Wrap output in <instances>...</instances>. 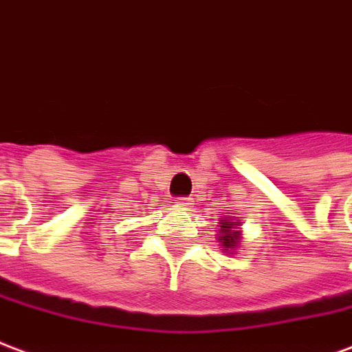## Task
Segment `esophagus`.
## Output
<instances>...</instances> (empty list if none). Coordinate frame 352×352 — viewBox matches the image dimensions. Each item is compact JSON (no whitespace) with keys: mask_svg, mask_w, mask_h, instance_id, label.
<instances>
[{"mask_svg":"<svg viewBox=\"0 0 352 352\" xmlns=\"http://www.w3.org/2000/svg\"><path fill=\"white\" fill-rule=\"evenodd\" d=\"M178 204H179V206L191 208V204H193V199H189V197H184V199H179Z\"/></svg>","mask_w":352,"mask_h":352,"instance_id":"esophagus-1","label":"esophagus"}]
</instances>
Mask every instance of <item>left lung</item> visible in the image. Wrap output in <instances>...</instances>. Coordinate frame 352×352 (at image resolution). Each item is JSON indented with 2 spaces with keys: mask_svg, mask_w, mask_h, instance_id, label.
<instances>
[{
  "mask_svg": "<svg viewBox=\"0 0 352 352\" xmlns=\"http://www.w3.org/2000/svg\"><path fill=\"white\" fill-rule=\"evenodd\" d=\"M240 238H242V232L238 230V219H227V217H221L219 219V234H217V240L221 243V248H225V253H230L238 248L240 243Z\"/></svg>",
  "mask_w": 352,
  "mask_h": 352,
  "instance_id": "obj_1",
  "label": "left lung"
}]
</instances>
